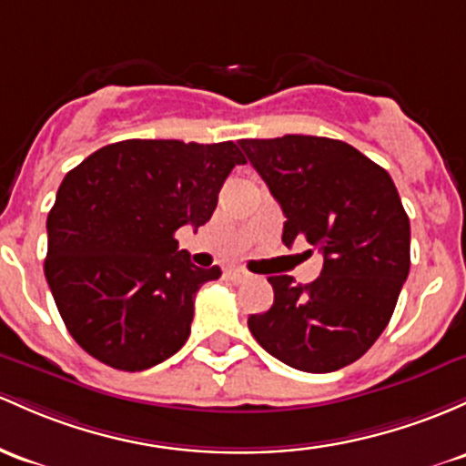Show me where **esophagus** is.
Returning a JSON list of instances; mask_svg holds the SVG:
<instances>
[{
	"instance_id": "esophagus-1",
	"label": "esophagus",
	"mask_w": 466,
	"mask_h": 466,
	"mask_svg": "<svg viewBox=\"0 0 466 466\" xmlns=\"http://www.w3.org/2000/svg\"><path fill=\"white\" fill-rule=\"evenodd\" d=\"M225 274H228V279L234 280V283L248 279V272H245V269H241V268H229V269H225Z\"/></svg>"
}]
</instances>
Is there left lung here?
I'll use <instances>...</instances> for the list:
<instances>
[{
  "mask_svg": "<svg viewBox=\"0 0 466 466\" xmlns=\"http://www.w3.org/2000/svg\"><path fill=\"white\" fill-rule=\"evenodd\" d=\"M285 214L283 243L308 241L325 263L299 285L269 276L272 308L248 327L294 370L329 374L358 360L390 323L409 274V217L387 170L350 143L285 135L241 139Z\"/></svg>",
  "mask_w": 466,
  "mask_h": 466,
  "instance_id": "1",
  "label": "left lung"
}]
</instances>
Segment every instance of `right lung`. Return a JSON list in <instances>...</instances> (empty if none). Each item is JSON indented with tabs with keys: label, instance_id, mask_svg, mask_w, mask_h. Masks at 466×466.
Wrapping results in <instances>:
<instances>
[{
	"label": "right lung",
	"instance_id": "right-lung-1",
	"mask_svg": "<svg viewBox=\"0 0 466 466\" xmlns=\"http://www.w3.org/2000/svg\"><path fill=\"white\" fill-rule=\"evenodd\" d=\"M237 143L127 139L92 152L48 212L44 272L70 336L92 358L143 371L190 336L194 296L221 269L192 265L175 232L217 209Z\"/></svg>",
	"mask_w": 466,
	"mask_h": 466
}]
</instances>
